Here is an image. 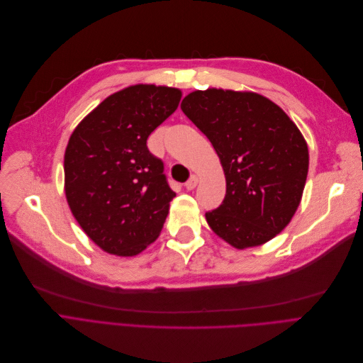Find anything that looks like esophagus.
<instances>
[{"label":"esophagus","mask_w":363,"mask_h":363,"mask_svg":"<svg viewBox=\"0 0 363 363\" xmlns=\"http://www.w3.org/2000/svg\"><path fill=\"white\" fill-rule=\"evenodd\" d=\"M198 182H199L198 176H191V179H189V180L184 183V186H186L187 191H194V189H195L196 184H198Z\"/></svg>","instance_id":"1"}]
</instances>
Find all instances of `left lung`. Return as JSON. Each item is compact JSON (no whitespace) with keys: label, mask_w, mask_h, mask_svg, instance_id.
I'll list each match as a JSON object with an SVG mask.
<instances>
[{"label":"left lung","mask_w":363,"mask_h":363,"mask_svg":"<svg viewBox=\"0 0 363 363\" xmlns=\"http://www.w3.org/2000/svg\"><path fill=\"white\" fill-rule=\"evenodd\" d=\"M180 108L208 137L226 177V196L205 214L213 232L238 250L281 233L298 208L308 171L297 125L276 103L251 91L196 90Z\"/></svg>","instance_id":"1"}]
</instances>
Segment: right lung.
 Wrapping results in <instances>:
<instances>
[{
	"label": "right lung",
	"mask_w": 363,
	"mask_h": 363,
	"mask_svg": "<svg viewBox=\"0 0 363 363\" xmlns=\"http://www.w3.org/2000/svg\"><path fill=\"white\" fill-rule=\"evenodd\" d=\"M179 89L137 84L103 100L65 152V194L82 230L103 251L133 257L162 230L171 191L147 137L174 112Z\"/></svg>",
	"instance_id": "right-lung-1"
}]
</instances>
